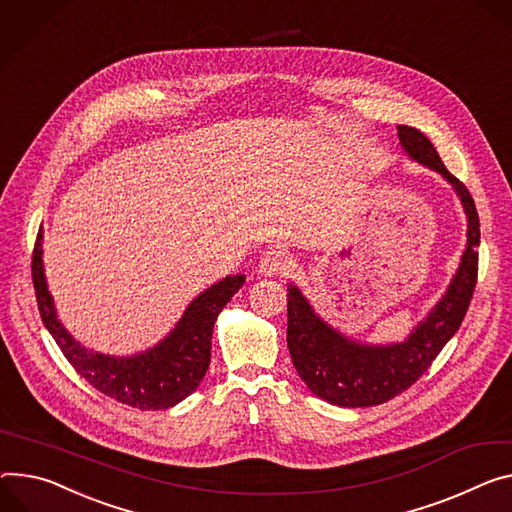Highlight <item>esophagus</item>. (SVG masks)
<instances>
[{
  "instance_id": "esophagus-1",
  "label": "esophagus",
  "mask_w": 512,
  "mask_h": 512,
  "mask_svg": "<svg viewBox=\"0 0 512 512\" xmlns=\"http://www.w3.org/2000/svg\"><path fill=\"white\" fill-rule=\"evenodd\" d=\"M290 257L282 251V249H271L267 251L261 261H259V275H265V277H271V275H286L290 271Z\"/></svg>"
}]
</instances>
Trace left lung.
<instances>
[{"label": "left lung", "mask_w": 512, "mask_h": 512, "mask_svg": "<svg viewBox=\"0 0 512 512\" xmlns=\"http://www.w3.org/2000/svg\"><path fill=\"white\" fill-rule=\"evenodd\" d=\"M398 138L410 159L441 173L453 185L468 214V247L447 292L404 343L363 345L343 337L290 284L288 349L294 367L312 394L337 406H376L408 390L457 333L478 282L476 247L480 245V218L472 194L447 171L437 149L421 130L398 126Z\"/></svg>", "instance_id": "left-lung-1"}]
</instances>
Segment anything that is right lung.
<instances>
[{
    "label": "right lung",
    "mask_w": 512,
    "mask_h": 512,
    "mask_svg": "<svg viewBox=\"0 0 512 512\" xmlns=\"http://www.w3.org/2000/svg\"><path fill=\"white\" fill-rule=\"evenodd\" d=\"M42 228L32 251V282L44 327L77 374L102 394L141 410H165L188 398L206 376L216 316L245 284V275H226L183 312L175 329L153 349L114 357L81 347L57 318L42 267Z\"/></svg>",
    "instance_id": "obj_1"
}]
</instances>
